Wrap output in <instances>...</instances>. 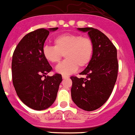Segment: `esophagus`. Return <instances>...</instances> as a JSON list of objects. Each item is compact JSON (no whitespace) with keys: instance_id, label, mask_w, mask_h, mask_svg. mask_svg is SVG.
<instances>
[{"instance_id":"obj_1","label":"esophagus","mask_w":135,"mask_h":135,"mask_svg":"<svg viewBox=\"0 0 135 135\" xmlns=\"http://www.w3.org/2000/svg\"><path fill=\"white\" fill-rule=\"evenodd\" d=\"M68 76H65V75H62V79H64V80H65V79H67L68 78Z\"/></svg>"}]
</instances>
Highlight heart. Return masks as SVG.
<instances>
[{"label": "heart", "mask_w": 135, "mask_h": 135, "mask_svg": "<svg viewBox=\"0 0 135 135\" xmlns=\"http://www.w3.org/2000/svg\"><path fill=\"white\" fill-rule=\"evenodd\" d=\"M55 46H44L42 54L51 64H58L64 54L66 60L57 66L56 72L62 75H71L80 68L89 64L94 52V44L89 37L75 34H62L53 39Z\"/></svg>", "instance_id": "1"}]
</instances>
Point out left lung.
<instances>
[{"label": "left lung", "instance_id": "8db88e82", "mask_svg": "<svg viewBox=\"0 0 135 135\" xmlns=\"http://www.w3.org/2000/svg\"><path fill=\"white\" fill-rule=\"evenodd\" d=\"M87 32L94 44L91 62L80 73L85 78L71 76V98L74 103L85 111L101 107L111 95L117 81L119 63L117 50L109 38L93 28H78Z\"/></svg>", "mask_w": 135, "mask_h": 135}]
</instances>
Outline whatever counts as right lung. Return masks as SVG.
Wrapping results in <instances>:
<instances>
[{
    "label": "right lung",
    "instance_id": "1",
    "mask_svg": "<svg viewBox=\"0 0 135 135\" xmlns=\"http://www.w3.org/2000/svg\"><path fill=\"white\" fill-rule=\"evenodd\" d=\"M57 29L40 28L27 34L13 53L12 73L16 94L25 105L35 110L46 109L52 105L62 80V75L58 73L46 76L52 69L42 54L50 31Z\"/></svg>",
    "mask_w": 135,
    "mask_h": 135
}]
</instances>
